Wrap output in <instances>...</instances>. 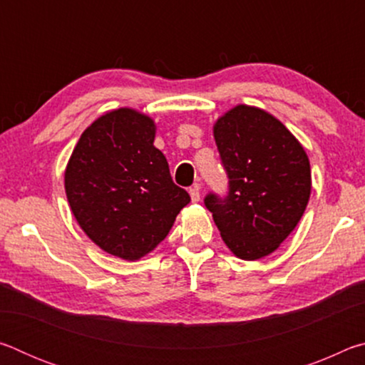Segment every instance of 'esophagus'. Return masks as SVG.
Returning a JSON list of instances; mask_svg holds the SVG:
<instances>
[{
	"mask_svg": "<svg viewBox=\"0 0 365 365\" xmlns=\"http://www.w3.org/2000/svg\"><path fill=\"white\" fill-rule=\"evenodd\" d=\"M188 193H190L191 201H193V202H197L201 200V187H200V185H193V187L188 190Z\"/></svg>",
	"mask_w": 365,
	"mask_h": 365,
	"instance_id": "esophagus-1",
	"label": "esophagus"
}]
</instances>
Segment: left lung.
Masks as SVG:
<instances>
[{
  "label": "left lung",
  "instance_id": "8db88e82",
  "mask_svg": "<svg viewBox=\"0 0 365 365\" xmlns=\"http://www.w3.org/2000/svg\"><path fill=\"white\" fill-rule=\"evenodd\" d=\"M214 140L228 193H209L205 205L235 256H269L298 225L311 196L304 148L279 119L245 104L215 122Z\"/></svg>",
  "mask_w": 365,
  "mask_h": 365
}]
</instances>
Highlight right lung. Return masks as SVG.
Returning a JSON list of instances; mask_svg holds the SVG:
<instances>
[{
    "mask_svg": "<svg viewBox=\"0 0 365 365\" xmlns=\"http://www.w3.org/2000/svg\"><path fill=\"white\" fill-rule=\"evenodd\" d=\"M154 133L151 117L128 108L110 110L82 133L64 174L67 201L82 230L127 261L156 248L190 202L153 145Z\"/></svg>",
    "mask_w": 365,
    "mask_h": 365,
    "instance_id": "obj_1",
    "label": "right lung"
}]
</instances>
